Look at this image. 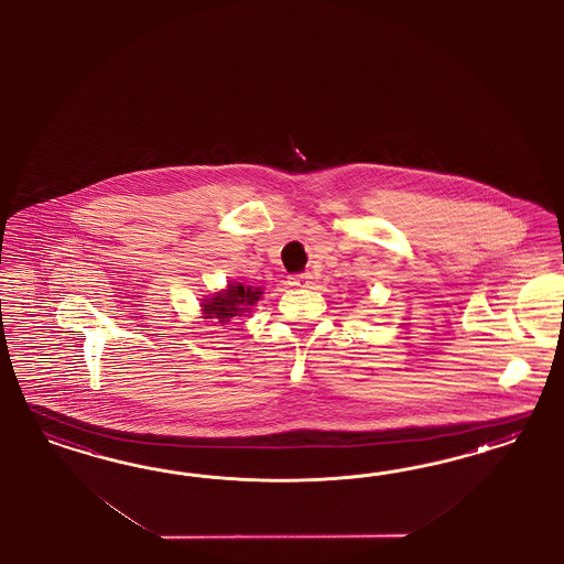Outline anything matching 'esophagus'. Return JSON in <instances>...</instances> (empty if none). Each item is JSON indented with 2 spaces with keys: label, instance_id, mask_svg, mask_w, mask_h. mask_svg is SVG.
Returning a JSON list of instances; mask_svg holds the SVG:
<instances>
[{
  "label": "esophagus",
  "instance_id": "1",
  "mask_svg": "<svg viewBox=\"0 0 564 564\" xmlns=\"http://www.w3.org/2000/svg\"><path fill=\"white\" fill-rule=\"evenodd\" d=\"M310 279H312V274L310 273L291 274L290 283L291 285H295V288H307V285H310Z\"/></svg>",
  "mask_w": 564,
  "mask_h": 564
}]
</instances>
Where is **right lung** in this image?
Instances as JSON below:
<instances>
[{
	"instance_id": "add662e5",
	"label": "right lung",
	"mask_w": 564,
	"mask_h": 564,
	"mask_svg": "<svg viewBox=\"0 0 564 564\" xmlns=\"http://www.w3.org/2000/svg\"><path fill=\"white\" fill-rule=\"evenodd\" d=\"M262 291L246 288L241 283H229V290L217 293L213 300H206V318H217L219 323H229L239 312H248L254 306Z\"/></svg>"
}]
</instances>
